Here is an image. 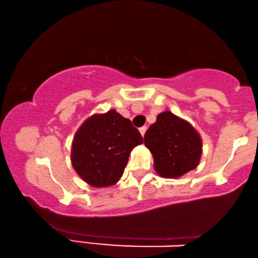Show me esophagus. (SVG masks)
Instances as JSON below:
<instances>
[{
  "instance_id": "34e87169",
  "label": "esophagus",
  "mask_w": 258,
  "mask_h": 258,
  "mask_svg": "<svg viewBox=\"0 0 258 258\" xmlns=\"http://www.w3.org/2000/svg\"><path fill=\"white\" fill-rule=\"evenodd\" d=\"M139 131H140V133H141V135L143 137V135H145V133H146V131H147V127H146V126H142V127L139 128Z\"/></svg>"
}]
</instances>
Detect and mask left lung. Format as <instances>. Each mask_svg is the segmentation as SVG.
<instances>
[{"instance_id": "8db88e82", "label": "left lung", "mask_w": 258, "mask_h": 258, "mask_svg": "<svg viewBox=\"0 0 258 258\" xmlns=\"http://www.w3.org/2000/svg\"><path fill=\"white\" fill-rule=\"evenodd\" d=\"M154 168L165 178H177L195 169L203 154V140L189 121L166 110L145 134Z\"/></svg>"}]
</instances>
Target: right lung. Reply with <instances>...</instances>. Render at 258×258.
Returning a JSON list of instances; mask_svg holds the SVG:
<instances>
[{"instance_id":"add662e5","label":"right lung","mask_w":258,"mask_h":258,"mask_svg":"<svg viewBox=\"0 0 258 258\" xmlns=\"http://www.w3.org/2000/svg\"><path fill=\"white\" fill-rule=\"evenodd\" d=\"M141 143L139 131L115 109L94 113L74 135L72 165L89 185L111 186L123 175L131 151Z\"/></svg>"}]
</instances>
